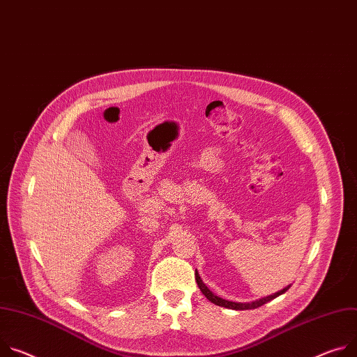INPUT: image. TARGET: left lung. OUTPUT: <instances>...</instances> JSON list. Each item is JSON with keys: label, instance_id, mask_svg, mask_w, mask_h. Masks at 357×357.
<instances>
[{"label": "left lung", "instance_id": "1", "mask_svg": "<svg viewBox=\"0 0 357 357\" xmlns=\"http://www.w3.org/2000/svg\"><path fill=\"white\" fill-rule=\"evenodd\" d=\"M195 279H197V283H198V286H199L201 291H202V294L205 295V298H206L208 301H211L212 303H215V305H218V306H222V307H226V309H234V310L256 309V307H259V306H262V305H265V303L271 302L272 299H275V298H278V296L283 295L284 291L290 287V284H289V286H286L284 289H282V290L276 291V294H273V295H271V296H266V298H262V299H257V301H253V302H249V303H241V302L225 301V299H222V298H219V296L213 295L212 291L208 289V286L202 282V279H201V276H199L198 271H195Z\"/></svg>", "mask_w": 357, "mask_h": 357}]
</instances>
